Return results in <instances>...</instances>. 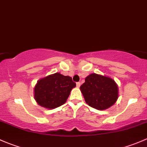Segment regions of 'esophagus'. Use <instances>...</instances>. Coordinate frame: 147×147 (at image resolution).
I'll list each match as a JSON object with an SVG mask.
<instances>
[{"instance_id": "34e87169", "label": "esophagus", "mask_w": 147, "mask_h": 147, "mask_svg": "<svg viewBox=\"0 0 147 147\" xmlns=\"http://www.w3.org/2000/svg\"><path fill=\"white\" fill-rule=\"evenodd\" d=\"M76 86H77V88H79L80 86H81V83H80V82H77L76 83Z\"/></svg>"}]
</instances>
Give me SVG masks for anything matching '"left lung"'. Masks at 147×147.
Segmentation results:
<instances>
[{
  "mask_svg": "<svg viewBox=\"0 0 147 147\" xmlns=\"http://www.w3.org/2000/svg\"><path fill=\"white\" fill-rule=\"evenodd\" d=\"M85 101L89 106L104 110L113 106L118 98V86L110 77L91 74L80 87Z\"/></svg>",
  "mask_w": 147,
  "mask_h": 147,
  "instance_id": "1",
  "label": "left lung"
}]
</instances>
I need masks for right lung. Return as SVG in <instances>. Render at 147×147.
Returning <instances> with one entry per match:
<instances>
[{
	"instance_id": "1",
	"label": "right lung",
	"mask_w": 147,
	"mask_h": 147,
	"mask_svg": "<svg viewBox=\"0 0 147 147\" xmlns=\"http://www.w3.org/2000/svg\"><path fill=\"white\" fill-rule=\"evenodd\" d=\"M76 84L71 77L55 73L42 78L34 88V98L39 105L54 109L66 102L71 91Z\"/></svg>"
}]
</instances>
